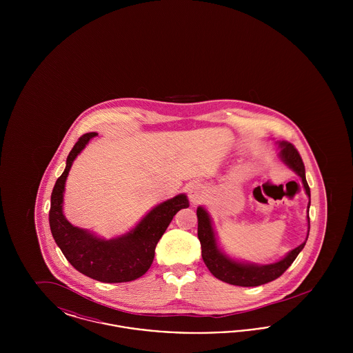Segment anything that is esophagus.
Masks as SVG:
<instances>
[{
	"instance_id": "obj_1",
	"label": "esophagus",
	"mask_w": 353,
	"mask_h": 353,
	"mask_svg": "<svg viewBox=\"0 0 353 353\" xmlns=\"http://www.w3.org/2000/svg\"><path fill=\"white\" fill-rule=\"evenodd\" d=\"M203 186L199 183H193V184L189 185L188 188V196L190 199V201L193 203H199L201 202L202 197H203Z\"/></svg>"
}]
</instances>
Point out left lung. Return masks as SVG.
Masks as SVG:
<instances>
[{"label": "left lung", "instance_id": "8db88e82", "mask_svg": "<svg viewBox=\"0 0 353 353\" xmlns=\"http://www.w3.org/2000/svg\"><path fill=\"white\" fill-rule=\"evenodd\" d=\"M279 159L285 163L290 169H292L301 179H302L304 190L311 197L310 186L305 180V169L303 164L302 157L296 148L287 141H279ZM310 209V202H308ZM197 219H199V239L201 243L202 259L209 271L222 282H226L229 285H241V287H255V285H265L271 281H275L279 278L285 270L291 266V263L295 261L298 254L302 252L305 241L294 250L287 252L285 258L275 263L270 265H255V263H245L234 261L229 258L226 254L219 250L217 245V238L213 229V223L209 213L202 208H197ZM308 222V233H310V216H307Z\"/></svg>", "mask_w": 353, "mask_h": 353}]
</instances>
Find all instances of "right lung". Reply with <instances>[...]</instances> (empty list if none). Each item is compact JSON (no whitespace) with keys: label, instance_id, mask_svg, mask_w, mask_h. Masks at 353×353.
Masks as SVG:
<instances>
[{"label":"right lung","instance_id":"1","mask_svg":"<svg viewBox=\"0 0 353 353\" xmlns=\"http://www.w3.org/2000/svg\"><path fill=\"white\" fill-rule=\"evenodd\" d=\"M97 132L84 134L75 143L66 160V168L58 177L51 193V234L68 262L84 275L104 282H131L144 275L151 268L154 249L165 233L174 214L189 206L185 194L159 203L131 232L112 239H103L79 229L63 216V193L68 172L75 157L83 151Z\"/></svg>","mask_w":353,"mask_h":353}]
</instances>
